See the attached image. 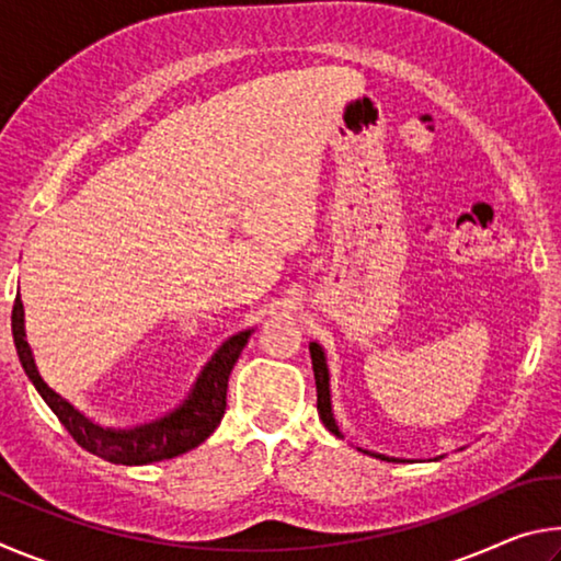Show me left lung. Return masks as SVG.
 Listing matches in <instances>:
<instances>
[{"instance_id":"8db88e82","label":"left lung","mask_w":561,"mask_h":561,"mask_svg":"<svg viewBox=\"0 0 561 561\" xmlns=\"http://www.w3.org/2000/svg\"><path fill=\"white\" fill-rule=\"evenodd\" d=\"M309 354H311V368H314V381H317V411L321 423L327 425V428L336 435V438H344L336 425V417H334V408H331V383H329V364H327V354H324V346L317 344V341H311L309 344ZM360 453L366 455H374V458H381V460H401V458H391V455H381V453H374V450H364L358 448ZM438 460V458H435Z\"/></svg>"}]
</instances>
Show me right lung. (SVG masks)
<instances>
[{
	"instance_id": "add662e5",
	"label": "right lung",
	"mask_w": 561,
	"mask_h": 561,
	"mask_svg": "<svg viewBox=\"0 0 561 561\" xmlns=\"http://www.w3.org/2000/svg\"><path fill=\"white\" fill-rule=\"evenodd\" d=\"M252 334L254 329H244L225 339L222 346L215 351L210 360L203 366V371L197 374L190 393L173 411L163 413L156 421L130 425V428H111V425H101L87 413H81L79 408L66 401L64 396L56 393L44 381L30 341H26L22 297H16L12 309V336L16 356L22 360L24 374L30 376V381L44 398V403L51 408L54 415L59 417L64 428L73 435V440L81 448L116 465H148L170 460L210 438L225 415L227 378H230L232 366L237 364L247 339Z\"/></svg>"
}]
</instances>
